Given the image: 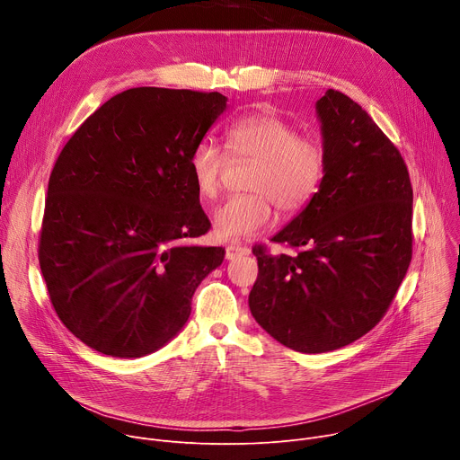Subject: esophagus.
<instances>
[{
	"label": "esophagus",
	"mask_w": 460,
	"mask_h": 460,
	"mask_svg": "<svg viewBox=\"0 0 460 460\" xmlns=\"http://www.w3.org/2000/svg\"><path fill=\"white\" fill-rule=\"evenodd\" d=\"M249 247L245 245H240V243H229L227 249H226V258L227 260H233V258H238V256H243V254H249Z\"/></svg>",
	"instance_id": "esophagus-1"
}]
</instances>
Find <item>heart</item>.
Returning a JSON list of instances; mask_svg holds the SVG:
<instances>
[{
    "label": "heart",
    "instance_id": "heart-1",
    "mask_svg": "<svg viewBox=\"0 0 460 460\" xmlns=\"http://www.w3.org/2000/svg\"><path fill=\"white\" fill-rule=\"evenodd\" d=\"M226 144L238 162H252L245 181L247 194L229 199L213 217L220 240H238L266 229L275 215H300L314 199L327 171L323 142L273 112H252L234 119ZM227 155L211 140L194 146L189 171L196 190L215 200L222 192Z\"/></svg>",
    "mask_w": 460,
    "mask_h": 460
}]
</instances>
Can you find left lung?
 Segmentation results:
<instances>
[{"label": "left lung", "instance_id": "1", "mask_svg": "<svg viewBox=\"0 0 460 460\" xmlns=\"http://www.w3.org/2000/svg\"><path fill=\"white\" fill-rule=\"evenodd\" d=\"M316 112L327 171L316 199L271 240L254 245V320L286 348H344L382 320L411 261L413 189L399 149L349 96L330 89Z\"/></svg>", "mask_w": 460, "mask_h": 460}]
</instances>
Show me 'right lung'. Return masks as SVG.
<instances>
[{
	"instance_id": "obj_1",
	"label": "right lung",
	"mask_w": 460,
	"mask_h": 460,
	"mask_svg": "<svg viewBox=\"0 0 460 460\" xmlns=\"http://www.w3.org/2000/svg\"><path fill=\"white\" fill-rule=\"evenodd\" d=\"M226 102L220 93L128 89L61 149L38 258L58 318L89 348L118 358L160 349L224 261V247L192 242L211 222L189 156Z\"/></svg>"
}]
</instances>
